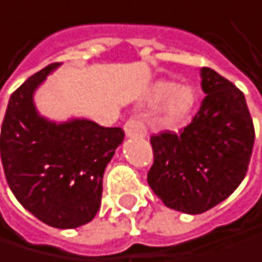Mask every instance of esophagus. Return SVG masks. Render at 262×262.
I'll use <instances>...</instances> for the list:
<instances>
[{
	"label": "esophagus",
	"instance_id": "obj_1",
	"mask_svg": "<svg viewBox=\"0 0 262 262\" xmlns=\"http://www.w3.org/2000/svg\"><path fill=\"white\" fill-rule=\"evenodd\" d=\"M124 130L127 137H144L146 135V125L140 116H130L124 124Z\"/></svg>",
	"mask_w": 262,
	"mask_h": 262
}]
</instances>
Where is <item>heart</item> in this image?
Returning <instances> with one entry per match:
<instances>
[{
    "label": "heart",
    "instance_id": "obj_1",
    "mask_svg": "<svg viewBox=\"0 0 262 262\" xmlns=\"http://www.w3.org/2000/svg\"><path fill=\"white\" fill-rule=\"evenodd\" d=\"M154 97L156 99H165L160 121L165 125L176 124L182 121L196 102V93L190 86H178L174 88L171 83H159L154 88Z\"/></svg>",
    "mask_w": 262,
    "mask_h": 262
}]
</instances>
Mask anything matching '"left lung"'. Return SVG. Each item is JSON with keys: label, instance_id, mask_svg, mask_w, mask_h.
Returning <instances> with one entry per match:
<instances>
[{"label": "left lung", "instance_id": "1", "mask_svg": "<svg viewBox=\"0 0 262 262\" xmlns=\"http://www.w3.org/2000/svg\"><path fill=\"white\" fill-rule=\"evenodd\" d=\"M206 97L179 132L150 137L154 163L147 184L169 209L203 214L226 200L247 174L255 127L241 89L215 70L201 69Z\"/></svg>", "mask_w": 262, "mask_h": 262}]
</instances>
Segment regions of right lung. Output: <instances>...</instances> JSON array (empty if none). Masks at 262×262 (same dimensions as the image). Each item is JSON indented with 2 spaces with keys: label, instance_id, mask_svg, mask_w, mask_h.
I'll use <instances>...</instances> for the list:
<instances>
[{
  "label": "right lung",
  "instance_id": "add662e5",
  "mask_svg": "<svg viewBox=\"0 0 262 262\" xmlns=\"http://www.w3.org/2000/svg\"><path fill=\"white\" fill-rule=\"evenodd\" d=\"M58 66L39 70L9 99L0 152L6 181L18 203L40 222L70 229L96 217L105 168L124 130L88 119L56 124L39 116L33 94Z\"/></svg>",
  "mask_w": 262,
  "mask_h": 262
}]
</instances>
